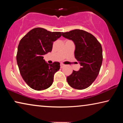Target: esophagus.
Instances as JSON below:
<instances>
[{"label":"esophagus","mask_w":123,"mask_h":123,"mask_svg":"<svg viewBox=\"0 0 123 123\" xmlns=\"http://www.w3.org/2000/svg\"><path fill=\"white\" fill-rule=\"evenodd\" d=\"M65 66V65L64 64H60V67H61V68H63V67H64Z\"/></svg>","instance_id":"34e87169"}]
</instances>
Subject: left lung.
<instances>
[{
    "instance_id": "8db88e82",
    "label": "left lung",
    "mask_w": 123,
    "mask_h": 123,
    "mask_svg": "<svg viewBox=\"0 0 123 123\" xmlns=\"http://www.w3.org/2000/svg\"><path fill=\"white\" fill-rule=\"evenodd\" d=\"M62 36L74 43L75 58L80 64L78 71L73 70L67 77L72 88L83 90L95 81L100 72L102 62L101 45L95 36L82 30H74L62 33Z\"/></svg>"
}]
</instances>
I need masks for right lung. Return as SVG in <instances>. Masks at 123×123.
<instances>
[{
  "instance_id": "add662e5",
  "label": "right lung",
  "mask_w": 123,
  "mask_h": 123,
  "mask_svg": "<svg viewBox=\"0 0 123 123\" xmlns=\"http://www.w3.org/2000/svg\"><path fill=\"white\" fill-rule=\"evenodd\" d=\"M60 32H50L35 28L19 41L17 62L23 80L31 88L41 91L52 85L54 75L60 69V63H47L43 55L51 52L54 41L60 37Z\"/></svg>"
}]
</instances>
